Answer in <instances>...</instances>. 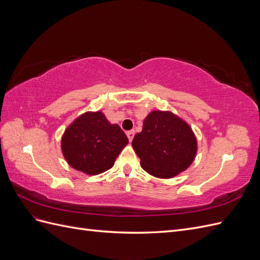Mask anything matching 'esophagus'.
<instances>
[{"mask_svg": "<svg viewBox=\"0 0 260 260\" xmlns=\"http://www.w3.org/2000/svg\"><path fill=\"white\" fill-rule=\"evenodd\" d=\"M127 137H128L129 141H130V142H131V141L133 140V138H135V130L128 131V132H127Z\"/></svg>", "mask_w": 260, "mask_h": 260, "instance_id": "34e87169", "label": "esophagus"}]
</instances>
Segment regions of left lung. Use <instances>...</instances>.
Returning <instances> with one entry per match:
<instances>
[{"instance_id": "left-lung-1", "label": "left lung", "mask_w": 260, "mask_h": 260, "mask_svg": "<svg viewBox=\"0 0 260 260\" xmlns=\"http://www.w3.org/2000/svg\"><path fill=\"white\" fill-rule=\"evenodd\" d=\"M132 147L140 164L149 175L170 179L186 170L198 152V141L192 128L171 112L153 111L143 121Z\"/></svg>"}]
</instances>
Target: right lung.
Wrapping results in <instances>:
<instances>
[{"label": "right lung", "instance_id": "add662e5", "mask_svg": "<svg viewBox=\"0 0 260 260\" xmlns=\"http://www.w3.org/2000/svg\"><path fill=\"white\" fill-rule=\"evenodd\" d=\"M129 140L102 112H86L70 123L61 137V152L74 169L89 176L111 169Z\"/></svg>", "mask_w": 260, "mask_h": 260}]
</instances>
